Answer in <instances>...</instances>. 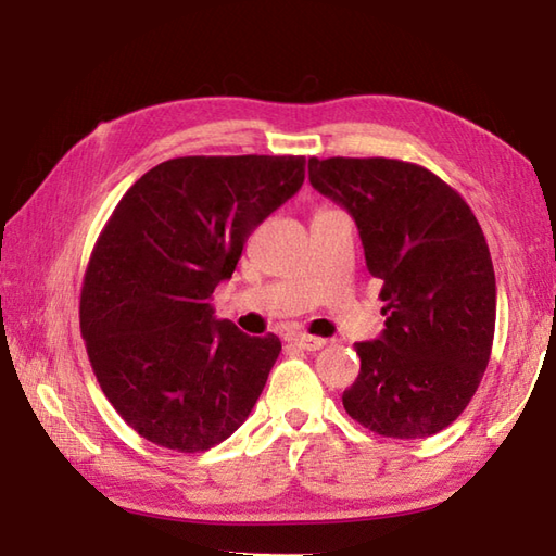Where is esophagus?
Instances as JSON below:
<instances>
[{
	"mask_svg": "<svg viewBox=\"0 0 556 556\" xmlns=\"http://www.w3.org/2000/svg\"><path fill=\"white\" fill-rule=\"evenodd\" d=\"M288 343H294L300 345L304 350H309V353H314V350H321L326 345V338H316V336H309V333H300V331H290L286 336Z\"/></svg>",
	"mask_w": 556,
	"mask_h": 556,
	"instance_id": "esophagus-1",
	"label": "esophagus"
}]
</instances>
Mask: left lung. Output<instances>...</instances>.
Listing matches in <instances>:
<instances>
[{"mask_svg":"<svg viewBox=\"0 0 556 556\" xmlns=\"http://www.w3.org/2000/svg\"><path fill=\"white\" fill-rule=\"evenodd\" d=\"M309 182L359 230L387 328L355 343L348 415L381 437L446 429L478 391L494 341L496 280L470 206L429 169L391 157H309Z\"/></svg>","mask_w":556,"mask_h":556,"instance_id":"1","label":"left lung"}]
</instances>
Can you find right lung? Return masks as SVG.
Segmentation results:
<instances>
[{
    "label": "right lung",
    "mask_w": 556,
    "mask_h": 556,
    "mask_svg": "<svg viewBox=\"0 0 556 556\" xmlns=\"http://www.w3.org/2000/svg\"><path fill=\"white\" fill-rule=\"evenodd\" d=\"M302 155H187L149 169L90 254L81 336L112 407L157 446L197 453L228 439L262 395L278 336L215 319L258 223L304 182Z\"/></svg>",
    "instance_id": "obj_1"
}]
</instances>
